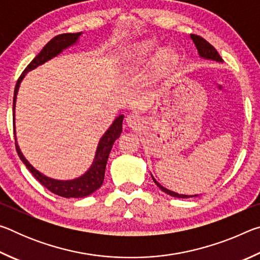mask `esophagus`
<instances>
[{
	"label": "esophagus",
	"mask_w": 260,
	"mask_h": 260,
	"mask_svg": "<svg viewBox=\"0 0 260 260\" xmlns=\"http://www.w3.org/2000/svg\"><path fill=\"white\" fill-rule=\"evenodd\" d=\"M141 124V119L139 116H136V114H129V116H127L126 118V125L129 127V128H133L136 129Z\"/></svg>",
	"instance_id": "1"
}]
</instances>
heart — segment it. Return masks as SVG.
<instances>
[{"label":"heart","mask_w":260,"mask_h":260,"mask_svg":"<svg viewBox=\"0 0 260 260\" xmlns=\"http://www.w3.org/2000/svg\"><path fill=\"white\" fill-rule=\"evenodd\" d=\"M156 49L157 45L152 40H144L139 42L138 45H134L126 56V67H138V65L147 63V61L150 60L152 55L155 54ZM174 55L172 51L170 49H161L158 52L156 61L158 67L162 68L167 64L172 63Z\"/></svg>","instance_id":"b5f03b06"}]
</instances>
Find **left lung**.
I'll list each match as a JSON object with an SVG mask.
<instances>
[{
  "label": "left lung",
  "mask_w": 260,
  "mask_h": 260,
  "mask_svg": "<svg viewBox=\"0 0 260 260\" xmlns=\"http://www.w3.org/2000/svg\"><path fill=\"white\" fill-rule=\"evenodd\" d=\"M190 38L193 41V43H195L197 51H199V55L201 58L208 59V60H214V61H218V63H222L223 60L221 58V56L218 54V51L215 50V48L212 45H210V43L206 41L205 39L200 37V35H195V34H190ZM151 178L158 186V188L161 189V191L166 192L167 195H170V196L177 197V199H189V197L199 196V195H183V193H178L175 191H172V190H170V189L162 187L161 184L158 182L155 178H153L152 174H151Z\"/></svg>",
  "instance_id": "left-lung-1"
}]
</instances>
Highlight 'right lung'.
<instances>
[{"label":"right lung","instance_id":"add662e5","mask_svg":"<svg viewBox=\"0 0 260 260\" xmlns=\"http://www.w3.org/2000/svg\"><path fill=\"white\" fill-rule=\"evenodd\" d=\"M82 35V32L79 33H64L59 34L55 37L54 39L47 43V45L42 48V50L39 52L37 57L30 61L27 65V68L24 70V72L21 73L20 78L17 81V85L15 87V95H14V134L16 140V149L18 152V156L20 160L24 162L25 166L27 167L30 173L34 175V178L40 182L43 187H46L48 190L56 193V195L65 197V199H81V197H86L102 186L104 174H105V167H107V161L111 151L112 146L118 138H119L121 132H122V120H124V114L118 116L116 119L113 120L111 126L109 127L108 131L102 135V138L100 139L98 148H96L94 160L91 162L85 173L80 177L72 180H57L47 177L40 171H38L35 167L29 164V161L26 159L23 152L20 151V148L17 142V136H16V125H15V110H16V101L17 95H18V90L20 87V83L23 81L26 74L29 71L37 69L40 65L45 64L46 61L55 58L56 56L61 54L64 50H67L68 48L77 45L80 40V37Z\"/></svg>","mask_w":260,"mask_h":260}]
</instances>
